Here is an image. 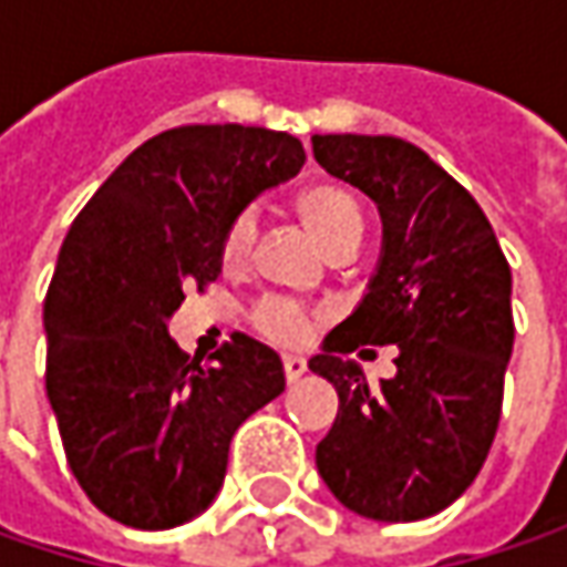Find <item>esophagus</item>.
Here are the masks:
<instances>
[{
    "label": "esophagus",
    "mask_w": 567,
    "mask_h": 567,
    "mask_svg": "<svg viewBox=\"0 0 567 567\" xmlns=\"http://www.w3.org/2000/svg\"><path fill=\"white\" fill-rule=\"evenodd\" d=\"M284 375H287L290 384L302 379L306 375V360L302 357H284Z\"/></svg>",
    "instance_id": "obj_1"
}]
</instances>
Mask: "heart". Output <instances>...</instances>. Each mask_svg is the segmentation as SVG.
<instances>
[{
	"instance_id": "heart-1",
	"label": "heart",
	"mask_w": 567,
	"mask_h": 567,
	"mask_svg": "<svg viewBox=\"0 0 567 567\" xmlns=\"http://www.w3.org/2000/svg\"><path fill=\"white\" fill-rule=\"evenodd\" d=\"M299 217H302L306 229L316 236L318 246L328 251V258L353 255L365 236V217H362L360 202L340 186L309 188L299 198ZM251 243H255V217L246 210L229 224L227 236H224V265L227 268L246 265ZM255 321L268 338L280 340V343H299L309 334V316L284 299H265L255 312Z\"/></svg>"
}]
</instances>
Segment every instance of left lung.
<instances>
[{"label": "left lung", "mask_w": 567, "mask_h": 567, "mask_svg": "<svg viewBox=\"0 0 567 567\" xmlns=\"http://www.w3.org/2000/svg\"><path fill=\"white\" fill-rule=\"evenodd\" d=\"M316 161L369 195L381 255L360 306L309 369L340 406L316 467L343 508L372 520L445 512L489 454L512 360V268L483 207L423 147L391 135H312ZM399 347V372L369 385L346 353Z\"/></svg>", "instance_id": "obj_1"}]
</instances>
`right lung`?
Returning a JSON list of instances; mask_svg holds the SVG:
<instances>
[{
  "mask_svg": "<svg viewBox=\"0 0 567 567\" xmlns=\"http://www.w3.org/2000/svg\"><path fill=\"white\" fill-rule=\"evenodd\" d=\"M306 164L258 125H183L132 151L69 227L47 302V398L78 486L125 527L205 512L229 442L284 391L271 347L233 334L188 360L166 321L224 268L229 224Z\"/></svg>",
  "mask_w": 567,
  "mask_h": 567,
  "instance_id": "obj_1",
  "label": "right lung"
}]
</instances>
